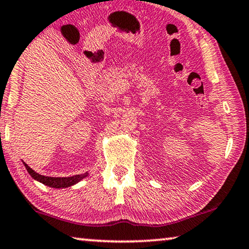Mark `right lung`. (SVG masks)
<instances>
[{
  "label": "right lung",
  "mask_w": 249,
  "mask_h": 249,
  "mask_svg": "<svg viewBox=\"0 0 249 249\" xmlns=\"http://www.w3.org/2000/svg\"><path fill=\"white\" fill-rule=\"evenodd\" d=\"M23 163H24L26 170H28V173L31 175L32 178L42 182L43 185L52 187V188H66V187H70L72 185H75L76 182L82 180L83 178H86L88 176V173H86L82 175L72 176V177H47V176H42L36 173V171H34L32 168H30L25 162Z\"/></svg>",
  "instance_id": "obj_1"
}]
</instances>
